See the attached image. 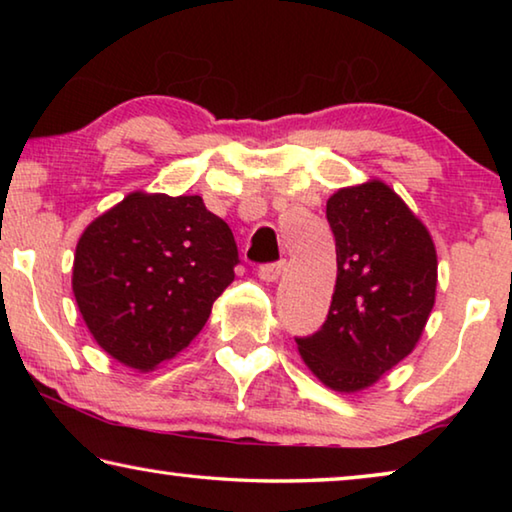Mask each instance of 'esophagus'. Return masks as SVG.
I'll list each match as a JSON object with an SVG mask.
<instances>
[{"mask_svg": "<svg viewBox=\"0 0 512 512\" xmlns=\"http://www.w3.org/2000/svg\"><path fill=\"white\" fill-rule=\"evenodd\" d=\"M282 271H284V262H273V264L259 266L257 275H259V280H264V282H275Z\"/></svg>", "mask_w": 512, "mask_h": 512, "instance_id": "1", "label": "esophagus"}]
</instances>
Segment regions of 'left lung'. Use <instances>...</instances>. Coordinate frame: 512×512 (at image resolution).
<instances>
[{"instance_id": "1", "label": "left lung", "mask_w": 512, "mask_h": 512, "mask_svg": "<svg viewBox=\"0 0 512 512\" xmlns=\"http://www.w3.org/2000/svg\"><path fill=\"white\" fill-rule=\"evenodd\" d=\"M336 239V287L318 332L298 336L300 357L325 386L357 393L409 357L436 300L429 230L381 180L327 201Z\"/></svg>"}]
</instances>
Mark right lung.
I'll use <instances>...</instances> for the list:
<instances>
[{
  "label": "right lung",
  "instance_id": "1",
  "mask_svg": "<svg viewBox=\"0 0 512 512\" xmlns=\"http://www.w3.org/2000/svg\"><path fill=\"white\" fill-rule=\"evenodd\" d=\"M237 264L232 230L201 196L133 192L85 228L72 289L94 341L146 372L192 343Z\"/></svg>",
  "mask_w": 512,
  "mask_h": 512
}]
</instances>
